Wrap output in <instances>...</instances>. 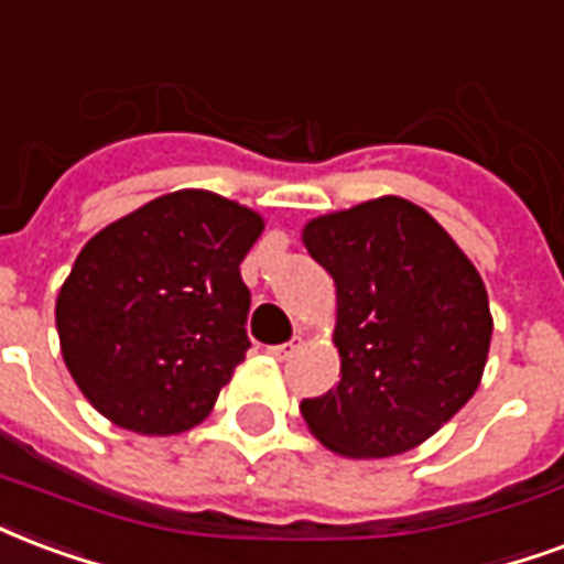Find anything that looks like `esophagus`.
<instances>
[{
	"label": "esophagus",
	"mask_w": 564,
	"mask_h": 564,
	"mask_svg": "<svg viewBox=\"0 0 564 564\" xmlns=\"http://www.w3.org/2000/svg\"><path fill=\"white\" fill-rule=\"evenodd\" d=\"M302 346V337H295V340H290V344H281V346H269V356L274 358V361H286V358L293 356L295 349Z\"/></svg>",
	"instance_id": "34e87169"
}]
</instances>
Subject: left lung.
<instances>
[{
	"mask_svg": "<svg viewBox=\"0 0 564 564\" xmlns=\"http://www.w3.org/2000/svg\"><path fill=\"white\" fill-rule=\"evenodd\" d=\"M307 253L335 278L340 382L302 400L307 427L344 457L431 440L481 382L494 316L478 269L403 197L314 218Z\"/></svg>",
	"mask_w": 564,
	"mask_h": 564,
	"instance_id": "left-lung-1",
	"label": "left lung"
}]
</instances>
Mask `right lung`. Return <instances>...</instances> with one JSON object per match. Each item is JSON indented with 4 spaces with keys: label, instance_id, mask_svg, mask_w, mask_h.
Returning a JSON list of instances; mask_svg holds the SVG:
<instances>
[{
    "label": "right lung",
    "instance_id": "right-lung-1",
    "mask_svg": "<svg viewBox=\"0 0 564 564\" xmlns=\"http://www.w3.org/2000/svg\"><path fill=\"white\" fill-rule=\"evenodd\" d=\"M262 227L232 199L176 191L86 241L56 328L70 377L104 419L173 436L212 412L250 346L239 265Z\"/></svg>",
    "mask_w": 564,
    "mask_h": 564
}]
</instances>
